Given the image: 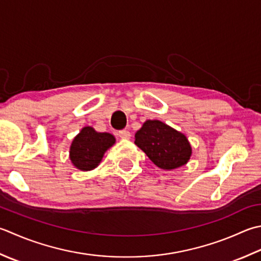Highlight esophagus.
I'll use <instances>...</instances> for the list:
<instances>
[{"mask_svg": "<svg viewBox=\"0 0 261 261\" xmlns=\"http://www.w3.org/2000/svg\"><path fill=\"white\" fill-rule=\"evenodd\" d=\"M119 137L121 139H130L131 134L127 130H121L119 131Z\"/></svg>", "mask_w": 261, "mask_h": 261, "instance_id": "esophagus-1", "label": "esophagus"}]
</instances>
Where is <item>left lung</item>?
<instances>
[{"mask_svg": "<svg viewBox=\"0 0 261 261\" xmlns=\"http://www.w3.org/2000/svg\"><path fill=\"white\" fill-rule=\"evenodd\" d=\"M135 138V144L162 170L186 165L192 154L187 137L158 120L146 121Z\"/></svg>", "mask_w": 261, "mask_h": 261, "instance_id": "8db88e82", "label": "left lung"}]
</instances>
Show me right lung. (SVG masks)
I'll use <instances>...</instances> for the list:
<instances>
[{"instance_id": "right-lung-1", "label": "right lung", "mask_w": 261, "mask_h": 261, "mask_svg": "<svg viewBox=\"0 0 261 261\" xmlns=\"http://www.w3.org/2000/svg\"><path fill=\"white\" fill-rule=\"evenodd\" d=\"M115 144L113 135L97 132L94 127L81 129L70 147L71 163L81 171L94 170L99 165L105 151Z\"/></svg>"}]
</instances>
